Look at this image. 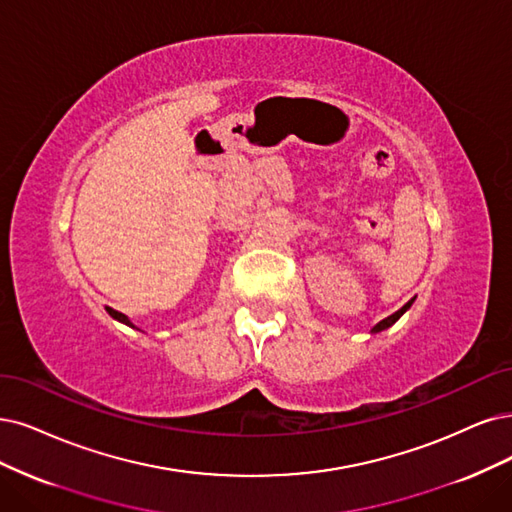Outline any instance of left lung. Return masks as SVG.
I'll return each mask as SVG.
<instances>
[{
	"label": "left lung",
	"instance_id": "8db88e82",
	"mask_svg": "<svg viewBox=\"0 0 512 512\" xmlns=\"http://www.w3.org/2000/svg\"><path fill=\"white\" fill-rule=\"evenodd\" d=\"M411 304H413V299H411V301H407V304H405V306H403L399 312H394V314H390L388 318L380 320V323H377V325H375L371 331H373V333H380V331H384V329L392 327V325L396 323V320H399V318H401V316H403V314H405V312L411 308Z\"/></svg>",
	"mask_w": 512,
	"mask_h": 512
}]
</instances>
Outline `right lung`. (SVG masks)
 I'll list each match as a JSON object with an SVG mask.
<instances>
[{
    "label": "right lung",
    "mask_w": 512,
    "mask_h": 512,
    "mask_svg": "<svg viewBox=\"0 0 512 512\" xmlns=\"http://www.w3.org/2000/svg\"><path fill=\"white\" fill-rule=\"evenodd\" d=\"M107 312H109V316H111V318L120 320V323H124V325H128V327H135V325L130 323V320H128V316H126V314H122V312H118V310H113V308H107Z\"/></svg>",
    "instance_id": "1"
}]
</instances>
